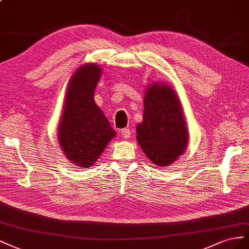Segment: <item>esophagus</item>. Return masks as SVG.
Segmentation results:
<instances>
[{
  "label": "esophagus",
  "instance_id": "1",
  "mask_svg": "<svg viewBox=\"0 0 249 249\" xmlns=\"http://www.w3.org/2000/svg\"><path fill=\"white\" fill-rule=\"evenodd\" d=\"M121 136H122L124 139H129L131 136V131L128 128H124L121 130Z\"/></svg>",
  "mask_w": 249,
  "mask_h": 249
}]
</instances>
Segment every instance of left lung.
I'll return each instance as SVG.
<instances>
[{
	"mask_svg": "<svg viewBox=\"0 0 249 249\" xmlns=\"http://www.w3.org/2000/svg\"><path fill=\"white\" fill-rule=\"evenodd\" d=\"M137 140L147 158L158 166L172 164L186 150L189 132L179 99L166 83L154 82L147 88Z\"/></svg>",
	"mask_w": 249,
	"mask_h": 249,
	"instance_id": "1",
	"label": "left lung"
}]
</instances>
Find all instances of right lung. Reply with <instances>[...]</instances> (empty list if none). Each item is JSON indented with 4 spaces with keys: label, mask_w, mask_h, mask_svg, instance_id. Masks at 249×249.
I'll return each mask as SVG.
<instances>
[{
    "label": "right lung",
    "mask_w": 249,
    "mask_h": 249,
    "mask_svg": "<svg viewBox=\"0 0 249 249\" xmlns=\"http://www.w3.org/2000/svg\"><path fill=\"white\" fill-rule=\"evenodd\" d=\"M101 70L95 63H87L76 70L69 82L58 127L63 154L81 168L94 165L116 137L109 121L94 100Z\"/></svg>",
    "instance_id": "right-lung-1"
}]
</instances>
